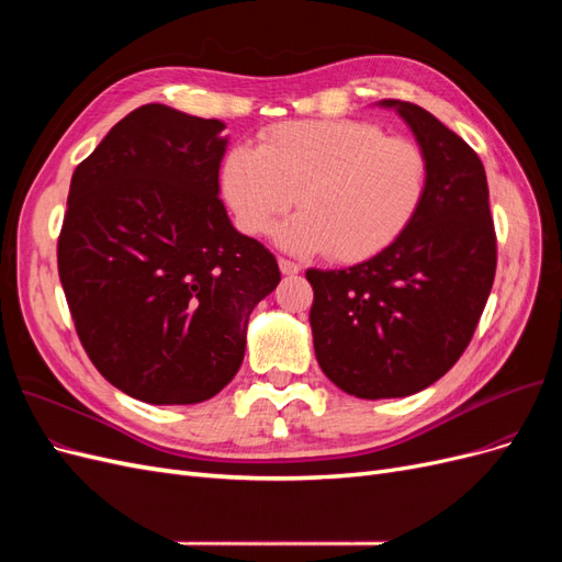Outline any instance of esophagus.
I'll return each instance as SVG.
<instances>
[{"label": "esophagus", "mask_w": 562, "mask_h": 562, "mask_svg": "<svg viewBox=\"0 0 562 562\" xmlns=\"http://www.w3.org/2000/svg\"><path fill=\"white\" fill-rule=\"evenodd\" d=\"M279 269L283 271V274H297V271L302 269L297 262H291V260H285V258H279Z\"/></svg>", "instance_id": "34e87169"}]
</instances>
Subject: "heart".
<instances>
[{
	"mask_svg": "<svg viewBox=\"0 0 562 562\" xmlns=\"http://www.w3.org/2000/svg\"><path fill=\"white\" fill-rule=\"evenodd\" d=\"M220 184L246 234H269L295 201L302 211L279 227V246L359 262L411 227L427 192V157L368 122H288L258 149H229Z\"/></svg>",
	"mask_w": 562,
	"mask_h": 562,
	"instance_id": "b5f03b06",
	"label": "heart"
}]
</instances>
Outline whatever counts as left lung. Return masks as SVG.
I'll return each mask as SVG.
<instances>
[{
  "instance_id": "obj_1",
  "label": "left lung",
  "mask_w": 562,
  "mask_h": 562,
  "mask_svg": "<svg viewBox=\"0 0 562 562\" xmlns=\"http://www.w3.org/2000/svg\"><path fill=\"white\" fill-rule=\"evenodd\" d=\"M396 110L427 157V192L398 239L349 269H307L314 351L356 398H403L457 363L497 269L485 168L454 131L419 105Z\"/></svg>"
}]
</instances>
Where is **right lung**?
Wrapping results in <instances>:
<instances>
[{"label":"right lung","instance_id":"1","mask_svg":"<svg viewBox=\"0 0 562 562\" xmlns=\"http://www.w3.org/2000/svg\"><path fill=\"white\" fill-rule=\"evenodd\" d=\"M217 119L149 103L72 173L58 274L77 335L110 384L151 405L213 398L241 368L248 316L277 258L220 201Z\"/></svg>","mask_w":562,"mask_h":562}]
</instances>
